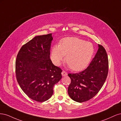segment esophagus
I'll return each mask as SVG.
<instances>
[{
  "label": "esophagus",
  "instance_id": "esophagus-1",
  "mask_svg": "<svg viewBox=\"0 0 121 121\" xmlns=\"http://www.w3.org/2000/svg\"><path fill=\"white\" fill-rule=\"evenodd\" d=\"M61 75L63 77H65V76H66L68 75V73L66 72L63 71V72H61Z\"/></svg>",
  "mask_w": 121,
  "mask_h": 121
}]
</instances>
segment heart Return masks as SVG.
<instances>
[{"instance_id": "obj_1", "label": "heart", "mask_w": 121, "mask_h": 121, "mask_svg": "<svg viewBox=\"0 0 121 121\" xmlns=\"http://www.w3.org/2000/svg\"><path fill=\"white\" fill-rule=\"evenodd\" d=\"M94 47L89 42L76 37H68L60 44L52 46L51 60L56 65H60L66 56L68 65L74 71L85 69L90 61L94 53Z\"/></svg>"}]
</instances>
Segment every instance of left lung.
I'll use <instances>...</instances> for the list:
<instances>
[{
  "mask_svg": "<svg viewBox=\"0 0 121 121\" xmlns=\"http://www.w3.org/2000/svg\"><path fill=\"white\" fill-rule=\"evenodd\" d=\"M93 59L85 70L76 74H69L71 82L68 87L69 96L78 102H85L99 92L107 79L108 61L104 47L98 44Z\"/></svg>",
  "mask_w": 121,
  "mask_h": 121,
  "instance_id": "8db88e82",
  "label": "left lung"
}]
</instances>
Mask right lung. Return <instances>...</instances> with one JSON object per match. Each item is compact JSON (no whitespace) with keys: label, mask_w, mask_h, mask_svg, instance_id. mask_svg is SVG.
Wrapping results in <instances>:
<instances>
[{"label":"right lung","mask_w":121,"mask_h":121,"mask_svg":"<svg viewBox=\"0 0 121 121\" xmlns=\"http://www.w3.org/2000/svg\"><path fill=\"white\" fill-rule=\"evenodd\" d=\"M52 34L35 36L21 47L16 61L17 81L24 93L32 99L46 101L53 93L62 70L50 59Z\"/></svg>","instance_id":"right-lung-1"}]
</instances>
